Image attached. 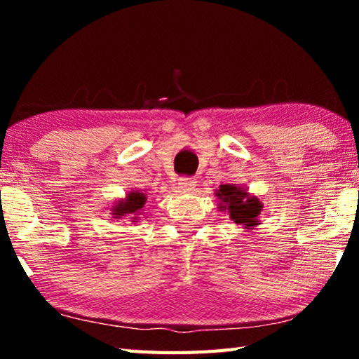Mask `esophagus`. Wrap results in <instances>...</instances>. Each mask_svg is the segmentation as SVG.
<instances>
[{"mask_svg": "<svg viewBox=\"0 0 359 359\" xmlns=\"http://www.w3.org/2000/svg\"><path fill=\"white\" fill-rule=\"evenodd\" d=\"M179 188L182 191H193L196 188V180L191 177H182L179 180Z\"/></svg>", "mask_w": 359, "mask_h": 359, "instance_id": "34e87169", "label": "esophagus"}]
</instances>
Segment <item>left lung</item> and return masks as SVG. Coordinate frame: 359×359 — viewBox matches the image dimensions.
<instances>
[{"label": "left lung", "instance_id": "1", "mask_svg": "<svg viewBox=\"0 0 359 359\" xmlns=\"http://www.w3.org/2000/svg\"><path fill=\"white\" fill-rule=\"evenodd\" d=\"M218 198V209L226 212L231 220L241 224L244 229H255L259 224V214L263 210V203L257 196L248 193V188L234 184H224L215 191Z\"/></svg>", "mask_w": 359, "mask_h": 359}]
</instances>
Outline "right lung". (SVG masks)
<instances>
[{
	"label": "right lung",
	"mask_w": 359,
	"mask_h": 359,
	"mask_svg": "<svg viewBox=\"0 0 359 359\" xmlns=\"http://www.w3.org/2000/svg\"><path fill=\"white\" fill-rule=\"evenodd\" d=\"M145 201H147L145 193L133 190L126 194L125 198H121L118 201L114 203V205L111 208V214L114 215V218L130 217L131 222L136 223L142 214Z\"/></svg>",
	"instance_id": "right-lung-1"
}]
</instances>
